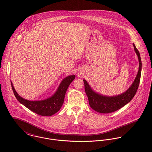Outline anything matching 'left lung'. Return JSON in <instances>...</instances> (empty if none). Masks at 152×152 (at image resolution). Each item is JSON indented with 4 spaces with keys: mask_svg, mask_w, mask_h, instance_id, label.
Masks as SVG:
<instances>
[{
    "mask_svg": "<svg viewBox=\"0 0 152 152\" xmlns=\"http://www.w3.org/2000/svg\"><path fill=\"white\" fill-rule=\"evenodd\" d=\"M133 45L139 59V71L133 83L125 92L113 96L102 95L93 91L88 84L87 81L85 80H83L89 105L91 108L95 111L102 113H108L115 112L129 103L135 95L140 83L142 71V61L138 50L136 48L134 44H133Z\"/></svg>",
    "mask_w": 152,
    "mask_h": 152,
    "instance_id": "8db88e82",
    "label": "left lung"
}]
</instances>
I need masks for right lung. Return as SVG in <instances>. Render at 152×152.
Masks as SVG:
<instances>
[{
    "instance_id": "add662e5",
    "label": "right lung",
    "mask_w": 152,
    "mask_h": 152,
    "mask_svg": "<svg viewBox=\"0 0 152 152\" xmlns=\"http://www.w3.org/2000/svg\"><path fill=\"white\" fill-rule=\"evenodd\" d=\"M75 78L74 75H71L64 78L55 94L52 96L42 101H29L23 98L17 93L12 82L11 85L13 93L20 103L38 115L50 116L57 113L61 108L68 87Z\"/></svg>"
}]
</instances>
